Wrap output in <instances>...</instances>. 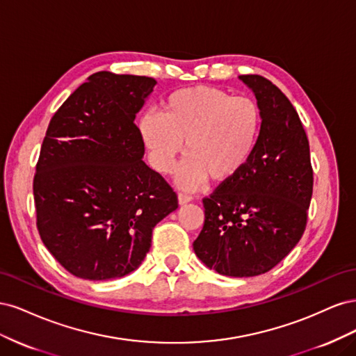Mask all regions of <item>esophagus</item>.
Returning <instances> with one entry per match:
<instances>
[{"instance_id": "obj_1", "label": "esophagus", "mask_w": 356, "mask_h": 356, "mask_svg": "<svg viewBox=\"0 0 356 356\" xmlns=\"http://www.w3.org/2000/svg\"><path fill=\"white\" fill-rule=\"evenodd\" d=\"M191 200H193V197L188 196V195H184V193H179V195H178V203H179V204L190 203Z\"/></svg>"}]
</instances>
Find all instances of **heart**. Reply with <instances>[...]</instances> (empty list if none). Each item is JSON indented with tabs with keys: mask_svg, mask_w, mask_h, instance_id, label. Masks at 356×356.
Masks as SVG:
<instances>
[{
	"mask_svg": "<svg viewBox=\"0 0 356 356\" xmlns=\"http://www.w3.org/2000/svg\"><path fill=\"white\" fill-rule=\"evenodd\" d=\"M263 131V111L254 99L211 86H193L168 96L161 115L145 113L139 132L160 174L175 169L184 145L186 161L177 182L187 190L207 178L227 182L250 163Z\"/></svg>",
	"mask_w": 356,
	"mask_h": 356,
	"instance_id": "b5f03b06",
	"label": "heart"
}]
</instances>
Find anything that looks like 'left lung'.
<instances>
[{
  "mask_svg": "<svg viewBox=\"0 0 356 356\" xmlns=\"http://www.w3.org/2000/svg\"><path fill=\"white\" fill-rule=\"evenodd\" d=\"M239 79L263 111L261 136L241 174L203 199L204 224L193 250L220 275L250 277L281 263L303 236L314 170L293 104L261 75Z\"/></svg>",
  "mask_w": 356,
  "mask_h": 356,
  "instance_id": "obj_1",
  "label": "left lung"
}]
</instances>
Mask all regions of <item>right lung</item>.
I'll return each instance as SVG.
<instances>
[{
	"label": "right lung",
	"mask_w": 356,
	"mask_h": 356,
	"mask_svg": "<svg viewBox=\"0 0 356 356\" xmlns=\"http://www.w3.org/2000/svg\"><path fill=\"white\" fill-rule=\"evenodd\" d=\"M156 84L143 75L92 74L49 123L34 177L37 227L74 276L132 273L154 225L178 208L175 191L143 160L135 124Z\"/></svg>",
	"instance_id": "obj_1"
}]
</instances>
